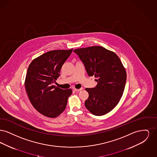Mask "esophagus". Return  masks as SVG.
I'll return each mask as SVG.
<instances>
[{
    "instance_id": "esophagus-1",
    "label": "esophagus",
    "mask_w": 157,
    "mask_h": 157,
    "mask_svg": "<svg viewBox=\"0 0 157 157\" xmlns=\"http://www.w3.org/2000/svg\"><path fill=\"white\" fill-rule=\"evenodd\" d=\"M75 91L76 92H79V91H81V90H83V88H80V89H76V88H74V89Z\"/></svg>"
}]
</instances>
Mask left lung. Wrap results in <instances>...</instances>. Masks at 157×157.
I'll use <instances>...</instances> for the list:
<instances>
[{"label": "left lung", "mask_w": 157, "mask_h": 157, "mask_svg": "<svg viewBox=\"0 0 157 157\" xmlns=\"http://www.w3.org/2000/svg\"><path fill=\"white\" fill-rule=\"evenodd\" d=\"M83 63L89 76H95L96 87L86 88L89 97L85 105L92 114L101 116L110 112L122 97L127 72L121 60L113 52L94 46L74 51Z\"/></svg>", "instance_id": "left-lung-1"}]
</instances>
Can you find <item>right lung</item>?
<instances>
[{
    "label": "right lung",
    "mask_w": 157,
    "mask_h": 157,
    "mask_svg": "<svg viewBox=\"0 0 157 157\" xmlns=\"http://www.w3.org/2000/svg\"><path fill=\"white\" fill-rule=\"evenodd\" d=\"M73 51L54 50L33 60L28 67L25 86L33 106L49 118H56L66 108L71 89L62 90L53 85L59 76L64 62Z\"/></svg>",
    "instance_id": "right-lung-1"
}]
</instances>
